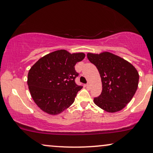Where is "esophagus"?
I'll use <instances>...</instances> for the list:
<instances>
[{
  "label": "esophagus",
  "instance_id": "esophagus-1",
  "mask_svg": "<svg viewBox=\"0 0 153 153\" xmlns=\"http://www.w3.org/2000/svg\"><path fill=\"white\" fill-rule=\"evenodd\" d=\"M85 86L87 87V88H88V87L90 86V85H89V83H87V84L85 85Z\"/></svg>",
  "mask_w": 153,
  "mask_h": 153
}]
</instances>
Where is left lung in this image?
Segmentation results:
<instances>
[{
	"mask_svg": "<svg viewBox=\"0 0 153 153\" xmlns=\"http://www.w3.org/2000/svg\"><path fill=\"white\" fill-rule=\"evenodd\" d=\"M87 56L97 67L102 80V93L94 98V104L109 113L121 111L138 89L139 74L136 68L110 52L88 53Z\"/></svg>",
	"mask_w": 153,
	"mask_h": 153,
	"instance_id": "left-lung-1",
	"label": "left lung"
}]
</instances>
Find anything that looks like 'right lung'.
<instances>
[{
  "label": "right lung",
  "mask_w": 153,
  "mask_h": 153,
  "mask_svg": "<svg viewBox=\"0 0 153 153\" xmlns=\"http://www.w3.org/2000/svg\"><path fill=\"white\" fill-rule=\"evenodd\" d=\"M84 53H71L61 49L46 54L29 71L27 85L31 96L42 111L57 115L68 108L82 86L75 79V65L84 59Z\"/></svg>",
  "instance_id": "right-lung-1"
}]
</instances>
